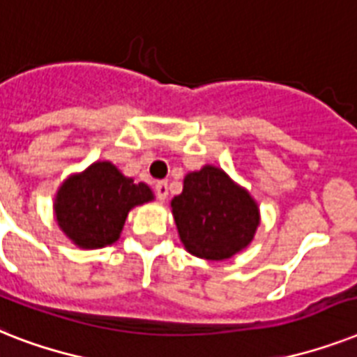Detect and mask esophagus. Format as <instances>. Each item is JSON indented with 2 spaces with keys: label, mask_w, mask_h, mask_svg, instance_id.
<instances>
[{
  "label": "esophagus",
  "mask_w": 357,
  "mask_h": 357,
  "mask_svg": "<svg viewBox=\"0 0 357 357\" xmlns=\"http://www.w3.org/2000/svg\"><path fill=\"white\" fill-rule=\"evenodd\" d=\"M153 188H155V194H158V198L161 199V202L167 199V196H169V183H167V181H155Z\"/></svg>",
  "instance_id": "1"
}]
</instances>
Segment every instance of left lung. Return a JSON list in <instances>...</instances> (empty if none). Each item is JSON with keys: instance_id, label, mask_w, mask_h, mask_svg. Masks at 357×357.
I'll list each match as a JSON object with an SVG mask.
<instances>
[{"instance_id": "1", "label": "left lung", "mask_w": 357, "mask_h": 357, "mask_svg": "<svg viewBox=\"0 0 357 357\" xmlns=\"http://www.w3.org/2000/svg\"><path fill=\"white\" fill-rule=\"evenodd\" d=\"M170 205L185 249L199 259H231L259 227L253 198L216 167L187 174L183 192Z\"/></svg>"}]
</instances>
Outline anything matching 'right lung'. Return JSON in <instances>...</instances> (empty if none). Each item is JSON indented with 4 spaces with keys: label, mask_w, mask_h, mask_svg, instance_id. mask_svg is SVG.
Listing matches in <instances>:
<instances>
[{
    "label": "right lung",
    "mask_w": 357,
    "mask_h": 357,
    "mask_svg": "<svg viewBox=\"0 0 357 357\" xmlns=\"http://www.w3.org/2000/svg\"><path fill=\"white\" fill-rule=\"evenodd\" d=\"M152 198L149 185L133 183L115 165L102 161L60 187L54 213L68 238L80 248L95 249L113 244L123 231L130 208Z\"/></svg>",
    "instance_id": "1"
}]
</instances>
